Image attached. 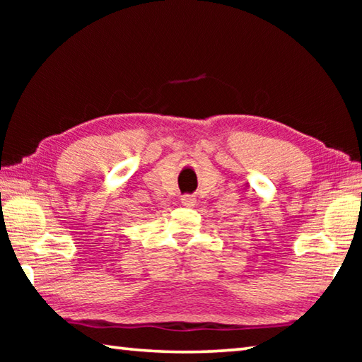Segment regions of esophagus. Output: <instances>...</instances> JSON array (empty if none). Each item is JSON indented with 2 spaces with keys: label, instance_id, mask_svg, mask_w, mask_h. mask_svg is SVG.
I'll return each mask as SVG.
<instances>
[{
  "label": "esophagus",
  "instance_id": "obj_1",
  "mask_svg": "<svg viewBox=\"0 0 362 362\" xmlns=\"http://www.w3.org/2000/svg\"><path fill=\"white\" fill-rule=\"evenodd\" d=\"M182 204L183 206H187V207H192V206H194L196 204V198L193 194H185V196H182Z\"/></svg>",
  "mask_w": 362,
  "mask_h": 362
}]
</instances>
